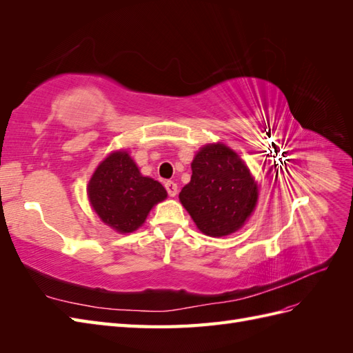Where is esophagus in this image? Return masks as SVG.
<instances>
[{"label": "esophagus", "instance_id": "obj_1", "mask_svg": "<svg viewBox=\"0 0 353 353\" xmlns=\"http://www.w3.org/2000/svg\"><path fill=\"white\" fill-rule=\"evenodd\" d=\"M165 188L168 191L169 197H175L178 193V185L174 183V181H166L165 183Z\"/></svg>", "mask_w": 353, "mask_h": 353}]
</instances>
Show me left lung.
I'll return each instance as SVG.
<instances>
[{"instance_id": "8db88e82", "label": "left lung", "mask_w": 353, "mask_h": 353, "mask_svg": "<svg viewBox=\"0 0 353 353\" xmlns=\"http://www.w3.org/2000/svg\"><path fill=\"white\" fill-rule=\"evenodd\" d=\"M190 183L179 201L209 237H223L240 230L258 201V184L240 156L225 144L200 148L191 163Z\"/></svg>"}]
</instances>
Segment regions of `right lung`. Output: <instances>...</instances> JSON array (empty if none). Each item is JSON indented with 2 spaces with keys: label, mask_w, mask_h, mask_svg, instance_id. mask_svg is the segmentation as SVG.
I'll return each instance as SVG.
<instances>
[{
  "label": "right lung",
  "mask_w": 353,
  "mask_h": 353,
  "mask_svg": "<svg viewBox=\"0 0 353 353\" xmlns=\"http://www.w3.org/2000/svg\"><path fill=\"white\" fill-rule=\"evenodd\" d=\"M166 197L163 185L143 176L125 150L105 157L88 183L92 209L105 225L122 234L140 228L152 208Z\"/></svg>",
  "instance_id": "obj_1"
}]
</instances>
